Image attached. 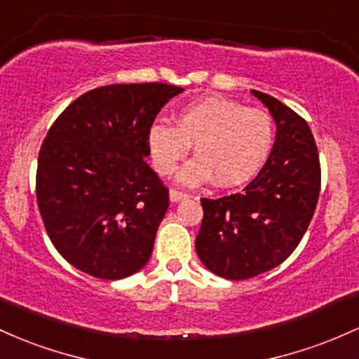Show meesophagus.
<instances>
[{
    "label": "esophagus",
    "instance_id": "34e87169",
    "mask_svg": "<svg viewBox=\"0 0 359 359\" xmlns=\"http://www.w3.org/2000/svg\"><path fill=\"white\" fill-rule=\"evenodd\" d=\"M188 193L184 191H180V190H171L169 191V198H171V201H180V200H187L188 198Z\"/></svg>",
    "mask_w": 359,
    "mask_h": 359
}]
</instances>
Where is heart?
Returning <instances> with one entry per match:
<instances>
[{"instance_id":"obj_1","label":"heart","mask_w":359,"mask_h":359,"mask_svg":"<svg viewBox=\"0 0 359 359\" xmlns=\"http://www.w3.org/2000/svg\"><path fill=\"white\" fill-rule=\"evenodd\" d=\"M275 135L273 116L263 108L208 96L181 108L176 126L152 123L147 140L159 175H171L195 144L198 156L180 172L181 183H203L213 175L220 187H237L264 166Z\"/></svg>"}]
</instances>
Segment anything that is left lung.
<instances>
[{
  "mask_svg": "<svg viewBox=\"0 0 359 359\" xmlns=\"http://www.w3.org/2000/svg\"><path fill=\"white\" fill-rule=\"evenodd\" d=\"M252 95L275 118V146L243 191L201 198L195 241L201 263L227 280H248L283 263L307 231L320 193L319 151L309 123L266 93Z\"/></svg>",
  "mask_w": 359,
  "mask_h": 359,
  "instance_id": "obj_1",
  "label": "left lung"
}]
</instances>
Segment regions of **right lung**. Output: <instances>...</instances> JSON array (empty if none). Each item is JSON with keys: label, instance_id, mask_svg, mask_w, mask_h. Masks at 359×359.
<instances>
[{"label": "right lung", "instance_id": "add662e5", "mask_svg": "<svg viewBox=\"0 0 359 359\" xmlns=\"http://www.w3.org/2000/svg\"><path fill=\"white\" fill-rule=\"evenodd\" d=\"M183 88L108 84L74 100L39 152L35 191L59 255L102 280L144 268L169 207V190L146 158L149 128Z\"/></svg>", "mask_w": 359, "mask_h": 359}]
</instances>
